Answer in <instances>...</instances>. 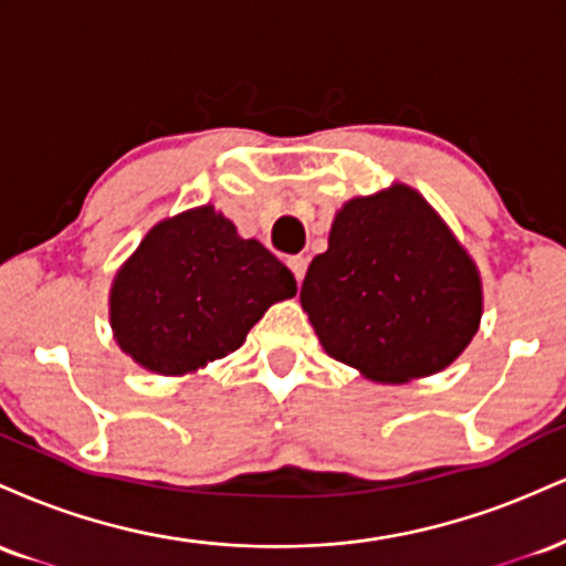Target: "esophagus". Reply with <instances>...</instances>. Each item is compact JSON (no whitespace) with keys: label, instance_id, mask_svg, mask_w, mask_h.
<instances>
[{"label":"esophagus","instance_id":"1","mask_svg":"<svg viewBox=\"0 0 566 566\" xmlns=\"http://www.w3.org/2000/svg\"><path fill=\"white\" fill-rule=\"evenodd\" d=\"M287 265H290L292 276L297 279V284H303V276H305V269H308V261H305L303 255H292L290 261H287Z\"/></svg>","mask_w":566,"mask_h":566}]
</instances>
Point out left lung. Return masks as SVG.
<instances>
[{
  "label": "left lung",
  "instance_id": "left-lung-1",
  "mask_svg": "<svg viewBox=\"0 0 566 566\" xmlns=\"http://www.w3.org/2000/svg\"><path fill=\"white\" fill-rule=\"evenodd\" d=\"M324 350L378 382L452 365L482 319L476 265L418 191L350 199L301 287Z\"/></svg>",
  "mask_w": 566,
  "mask_h": 566
}]
</instances>
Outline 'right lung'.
<instances>
[{
    "label": "right lung",
    "instance_id": "1",
    "mask_svg": "<svg viewBox=\"0 0 566 566\" xmlns=\"http://www.w3.org/2000/svg\"><path fill=\"white\" fill-rule=\"evenodd\" d=\"M295 276L210 205L161 220L122 265L112 327L125 354L159 375H184L231 354Z\"/></svg>",
    "mask_w": 566,
    "mask_h": 566
}]
</instances>
